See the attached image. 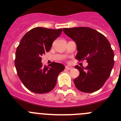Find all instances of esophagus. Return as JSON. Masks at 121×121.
I'll return each instance as SVG.
<instances>
[{
	"instance_id": "34e87169",
	"label": "esophagus",
	"mask_w": 121,
	"mask_h": 121,
	"mask_svg": "<svg viewBox=\"0 0 121 121\" xmlns=\"http://www.w3.org/2000/svg\"><path fill=\"white\" fill-rule=\"evenodd\" d=\"M65 69L67 70H70L71 69H73V67H69V66H66L65 67Z\"/></svg>"
}]
</instances>
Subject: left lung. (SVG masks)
Wrapping results in <instances>:
<instances>
[{
  "instance_id": "8db88e82",
  "label": "left lung",
  "mask_w": 121,
  "mask_h": 121,
  "mask_svg": "<svg viewBox=\"0 0 121 121\" xmlns=\"http://www.w3.org/2000/svg\"><path fill=\"white\" fill-rule=\"evenodd\" d=\"M65 35L75 42L79 61L86 60V68L75 66L79 76L74 83L79 90L93 93L100 89L109 78L114 66V53L110 43L101 33L89 27L63 28Z\"/></svg>"
}]
</instances>
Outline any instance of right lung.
Masks as SVG:
<instances>
[{
	"label": "right lung",
	"mask_w": 121,
	"mask_h": 121,
	"mask_svg": "<svg viewBox=\"0 0 121 121\" xmlns=\"http://www.w3.org/2000/svg\"><path fill=\"white\" fill-rule=\"evenodd\" d=\"M62 31V29L34 28L23 36L17 48L14 64L17 75L32 92L42 94L52 90L57 76L65 69L59 63L52 62L48 67L41 62L42 54L50 51Z\"/></svg>",
	"instance_id": "1"
}]
</instances>
